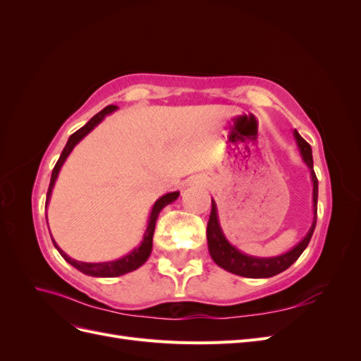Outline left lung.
<instances>
[{
    "mask_svg": "<svg viewBox=\"0 0 361 361\" xmlns=\"http://www.w3.org/2000/svg\"><path fill=\"white\" fill-rule=\"evenodd\" d=\"M293 137L297 140V145L300 149V154L310 169V176L313 182V223L307 235L304 236L301 243L295 245L290 251L285 255H280L276 257H255L248 256L235 248L231 243L227 241L220 223H218V214H216V204L212 200V209L209 215V221H207L206 228V238H207V248H209L211 257L214 259L218 267L232 272L236 276L250 277V279H268L272 276H277L280 272L288 269L295 260H297L305 247L309 245L312 235L314 232L316 226V216H318V179L313 171V157H312V147L298 133L297 129L293 130Z\"/></svg>",
    "mask_w": 361,
    "mask_h": 361,
    "instance_id": "obj_1",
    "label": "left lung"
}]
</instances>
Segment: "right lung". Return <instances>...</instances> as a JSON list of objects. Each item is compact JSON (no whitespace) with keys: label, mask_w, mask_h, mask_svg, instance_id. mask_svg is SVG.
I'll list each match as a JSON object with an SVG mask.
<instances>
[{"label":"right lung","mask_w":361,"mask_h":361,"mask_svg":"<svg viewBox=\"0 0 361 361\" xmlns=\"http://www.w3.org/2000/svg\"><path fill=\"white\" fill-rule=\"evenodd\" d=\"M117 110V106L114 105H108L105 106L102 111L97 113L96 116H93L89 122H87L82 128H80L76 133H73L69 140L66 146H64L61 155L56 164V167H54L52 170V174H51V182H49V188H48V192H47V204L45 207L48 206L49 203V199H51V192H52V188H54V183H56V179L59 176V171L61 169V166L64 164V161H66V158L69 157V154L72 152V149L80 143V141L90 133V130H93L94 126L99 125L102 120L105 118V116L111 114L113 111ZM179 197V191H174V192H169L166 195H162V197H159L154 207H152V212H150V216H149V223H147V228L145 232V238L143 241H141L140 247L134 248L130 253H128L126 256L120 257L117 260H111V262H99V264H89V262H80V260H75L72 257H69L64 251L56 244V241H54L52 236V243L54 245H56V248L59 250V253L63 256V259L69 262V264L72 267H75L78 271L84 272V274L87 276H92V277H118V276H123L126 274V272H130L134 271L137 268H140L141 265L145 264V262L149 259L150 256V251H152V239H154V232H155V224H157V218L159 215V212L162 211V207H166L167 204L173 203L174 200H176ZM49 228V227H48Z\"/></svg>","instance_id":"right-lung-1"}]
</instances>
